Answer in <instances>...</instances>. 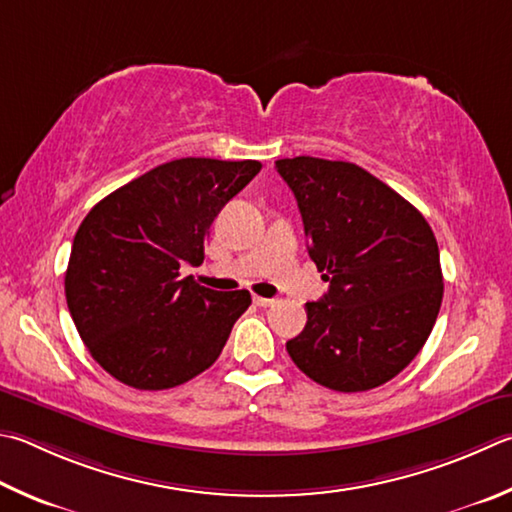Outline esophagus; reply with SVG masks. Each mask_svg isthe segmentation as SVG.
I'll return each mask as SVG.
<instances>
[{"instance_id":"1","label":"esophagus","mask_w":512,"mask_h":512,"mask_svg":"<svg viewBox=\"0 0 512 512\" xmlns=\"http://www.w3.org/2000/svg\"><path fill=\"white\" fill-rule=\"evenodd\" d=\"M253 302H255L257 306H273V304H275L273 297H259V295L253 297Z\"/></svg>"}]
</instances>
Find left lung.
<instances>
[{
  "instance_id": "left-lung-1",
  "label": "left lung",
  "mask_w": 512,
  "mask_h": 512,
  "mask_svg": "<svg viewBox=\"0 0 512 512\" xmlns=\"http://www.w3.org/2000/svg\"><path fill=\"white\" fill-rule=\"evenodd\" d=\"M300 208L309 257L329 282L306 302V327L286 342L306 376L367 392L410 365L443 300L439 246L410 201L356 163L275 161Z\"/></svg>"
}]
</instances>
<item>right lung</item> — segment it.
<instances>
[{
  "label": "right lung",
  "instance_id": "right-lung-1",
  "mask_svg": "<svg viewBox=\"0 0 512 512\" xmlns=\"http://www.w3.org/2000/svg\"><path fill=\"white\" fill-rule=\"evenodd\" d=\"M259 170V161L176 159L111 192L82 219L64 293L107 374L156 392L188 383L219 358L250 293H217L179 271L203 262L212 221Z\"/></svg>",
  "mask_w": 512,
  "mask_h": 512
}]
</instances>
